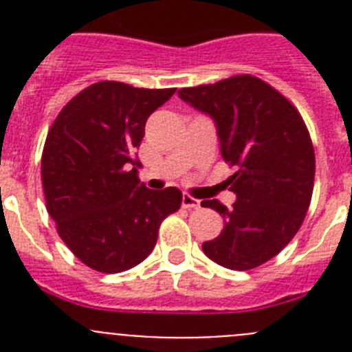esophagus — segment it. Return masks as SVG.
Returning a JSON list of instances; mask_svg holds the SVG:
<instances>
[{"label":"esophagus","instance_id":"1","mask_svg":"<svg viewBox=\"0 0 352 352\" xmlns=\"http://www.w3.org/2000/svg\"><path fill=\"white\" fill-rule=\"evenodd\" d=\"M182 204L185 210H197V208H201V201L195 197H192L190 194H183Z\"/></svg>","mask_w":352,"mask_h":352}]
</instances>
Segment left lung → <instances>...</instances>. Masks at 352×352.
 Returning <instances> with one entry per match:
<instances>
[{
    "instance_id": "obj_1",
    "label": "left lung",
    "mask_w": 352,
    "mask_h": 352,
    "mask_svg": "<svg viewBox=\"0 0 352 352\" xmlns=\"http://www.w3.org/2000/svg\"><path fill=\"white\" fill-rule=\"evenodd\" d=\"M179 98L217 123L220 153L236 167L229 178L236 203L201 206L219 211L223 229L203 250L223 268L247 272L280 254L294 238L312 201L316 155L298 109L250 74L182 88Z\"/></svg>"
}]
</instances>
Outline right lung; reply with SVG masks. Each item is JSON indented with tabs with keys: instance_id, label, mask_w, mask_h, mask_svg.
Masks as SVG:
<instances>
[{
	"instance_id": "1",
	"label": "right lung",
	"mask_w": 352,
	"mask_h": 352,
	"mask_svg": "<svg viewBox=\"0 0 352 352\" xmlns=\"http://www.w3.org/2000/svg\"><path fill=\"white\" fill-rule=\"evenodd\" d=\"M176 88L100 80L56 116L42 151L45 206L72 254L100 273H120L151 254L162 220L182 206L178 188L149 190L133 158L149 114Z\"/></svg>"
}]
</instances>
